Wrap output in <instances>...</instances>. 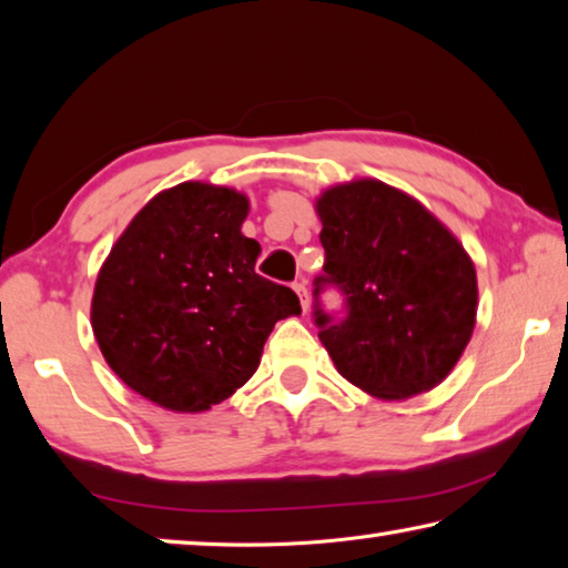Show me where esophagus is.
<instances>
[{"label":"esophagus","instance_id":"34e87169","mask_svg":"<svg viewBox=\"0 0 568 568\" xmlns=\"http://www.w3.org/2000/svg\"><path fill=\"white\" fill-rule=\"evenodd\" d=\"M293 291L297 293V297H301L303 311H307V287H305V283H293Z\"/></svg>","mask_w":568,"mask_h":568}]
</instances>
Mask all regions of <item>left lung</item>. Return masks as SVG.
Returning a JSON list of instances; mask_svg holds the SVG:
<instances>
[{
	"label": "left lung",
	"instance_id": "8db88e82",
	"mask_svg": "<svg viewBox=\"0 0 568 568\" xmlns=\"http://www.w3.org/2000/svg\"><path fill=\"white\" fill-rule=\"evenodd\" d=\"M325 275L348 315L318 338L341 376L381 400L436 388L476 328V265L458 237L416 197L373 178L338 182L315 200Z\"/></svg>",
	"mask_w": 568,
	"mask_h": 568
}]
</instances>
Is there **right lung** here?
<instances>
[{"label": "right lung", "instance_id": "add662e5", "mask_svg": "<svg viewBox=\"0 0 568 568\" xmlns=\"http://www.w3.org/2000/svg\"><path fill=\"white\" fill-rule=\"evenodd\" d=\"M247 210L233 187L180 182L130 220L100 267L94 338L124 386L160 408L223 403L257 371L275 323L301 315L291 287L255 273Z\"/></svg>", "mask_w": 568, "mask_h": 568}]
</instances>
